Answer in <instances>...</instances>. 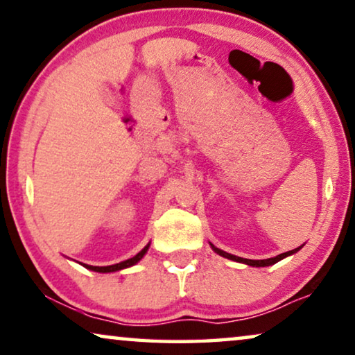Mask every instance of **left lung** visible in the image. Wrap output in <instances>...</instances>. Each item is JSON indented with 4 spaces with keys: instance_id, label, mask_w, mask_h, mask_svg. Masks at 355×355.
Here are the masks:
<instances>
[{
    "instance_id": "obj_1",
    "label": "left lung",
    "mask_w": 355,
    "mask_h": 355,
    "mask_svg": "<svg viewBox=\"0 0 355 355\" xmlns=\"http://www.w3.org/2000/svg\"><path fill=\"white\" fill-rule=\"evenodd\" d=\"M209 245H211V248L214 250V253H218L219 256H223V258L237 261V263H243V264L251 266V267H266V266H272V264L279 263V261H282L284 258H286V256L295 254L296 251H300V250L302 248V245H301L300 248H295V250H291V251H286V253H282V254H279V256H275V258H269V259H245V258H239V256H235V254L225 253V251L216 248V246H214L213 243H209Z\"/></svg>"
}]
</instances>
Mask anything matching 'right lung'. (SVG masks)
Returning a JSON list of instances; mask_svg holds the SVG:
<instances>
[{
	"label": "right lung",
	"mask_w": 355,
	"mask_h": 355,
	"mask_svg": "<svg viewBox=\"0 0 355 355\" xmlns=\"http://www.w3.org/2000/svg\"><path fill=\"white\" fill-rule=\"evenodd\" d=\"M148 246H150V243H148L147 246H144V248L137 253L136 256H132V258L126 259V261H121V263L118 264H114V266H104V267H99V266H88V264H83L86 269L89 270H94V272H102V274H107V272H116V270H121V269H126V267H131L139 263V261L144 258V254L147 253Z\"/></svg>",
	"instance_id": "1"
}]
</instances>
